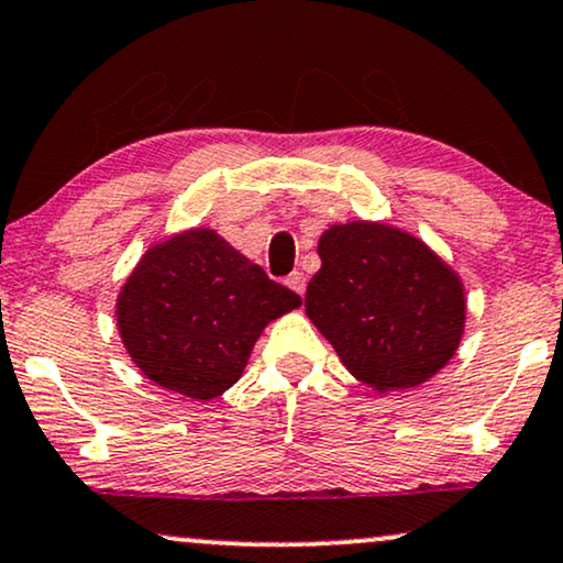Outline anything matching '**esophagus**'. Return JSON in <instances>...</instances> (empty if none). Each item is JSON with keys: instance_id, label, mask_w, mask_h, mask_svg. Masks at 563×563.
Masks as SVG:
<instances>
[{"instance_id": "esophagus-1", "label": "esophagus", "mask_w": 563, "mask_h": 563, "mask_svg": "<svg viewBox=\"0 0 563 563\" xmlns=\"http://www.w3.org/2000/svg\"><path fill=\"white\" fill-rule=\"evenodd\" d=\"M286 286L290 288V290H296L298 296H303V290H306V275L303 273H290L288 277H286Z\"/></svg>"}]
</instances>
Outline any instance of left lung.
<instances>
[{
    "instance_id": "left-lung-1",
    "label": "left lung",
    "mask_w": 563,
    "mask_h": 563,
    "mask_svg": "<svg viewBox=\"0 0 563 563\" xmlns=\"http://www.w3.org/2000/svg\"><path fill=\"white\" fill-rule=\"evenodd\" d=\"M306 314L368 387H418L446 366L465 327L460 277L410 233L382 223L332 225Z\"/></svg>"
}]
</instances>
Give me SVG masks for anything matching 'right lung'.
<instances>
[{"label": "right lung", "mask_w": 563, "mask_h": 563, "mask_svg": "<svg viewBox=\"0 0 563 563\" xmlns=\"http://www.w3.org/2000/svg\"><path fill=\"white\" fill-rule=\"evenodd\" d=\"M301 306L210 229L153 246L117 303L126 353L147 379L195 400L239 382L262 330Z\"/></svg>", "instance_id": "add662e5"}]
</instances>
